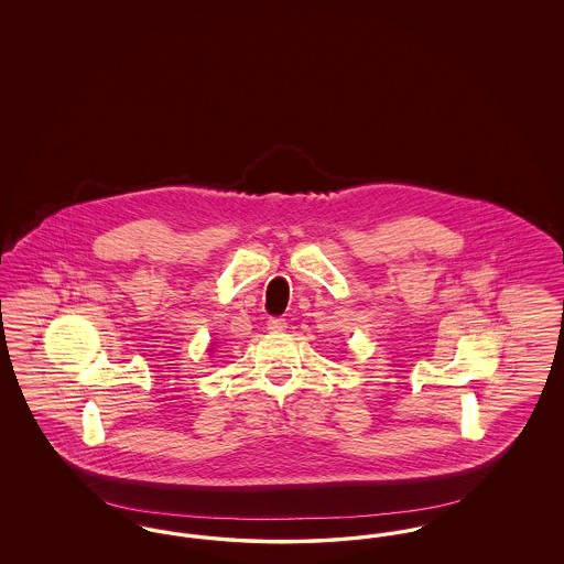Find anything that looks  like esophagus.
Segmentation results:
<instances>
[{"mask_svg":"<svg viewBox=\"0 0 564 564\" xmlns=\"http://www.w3.org/2000/svg\"><path fill=\"white\" fill-rule=\"evenodd\" d=\"M288 327V319H283V317H272L269 322V329L272 332H283Z\"/></svg>","mask_w":564,"mask_h":564,"instance_id":"esophagus-1","label":"esophagus"}]
</instances>
